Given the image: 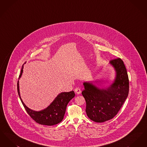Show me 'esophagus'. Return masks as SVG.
I'll list each match as a JSON object with an SVG mask.
<instances>
[{
  "mask_svg": "<svg viewBox=\"0 0 147 147\" xmlns=\"http://www.w3.org/2000/svg\"><path fill=\"white\" fill-rule=\"evenodd\" d=\"M75 92H76V93L77 94H80L81 93V90H80V89L79 87H77L75 89Z\"/></svg>",
  "mask_w": 147,
  "mask_h": 147,
  "instance_id": "obj_1",
  "label": "esophagus"
}]
</instances>
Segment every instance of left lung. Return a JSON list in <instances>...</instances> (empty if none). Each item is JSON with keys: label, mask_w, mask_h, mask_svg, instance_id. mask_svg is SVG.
<instances>
[{"label": "left lung", "mask_w": 147, "mask_h": 147, "mask_svg": "<svg viewBox=\"0 0 147 147\" xmlns=\"http://www.w3.org/2000/svg\"><path fill=\"white\" fill-rule=\"evenodd\" d=\"M110 63L116 71L115 82L106 89H99L89 83H84L82 94L86 101L88 117L95 122L113 119L124 104L129 92V79L123 61L117 58Z\"/></svg>", "instance_id": "1"}]
</instances>
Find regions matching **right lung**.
I'll list each match as a JSON object with an SVG mask.
<instances>
[{"mask_svg":"<svg viewBox=\"0 0 147 147\" xmlns=\"http://www.w3.org/2000/svg\"><path fill=\"white\" fill-rule=\"evenodd\" d=\"M24 64L21 68V73L19 77V79L21 77L22 73L23 71ZM18 92L21 102L24 106L28 115L35 121L36 122L47 126H53L60 123L63 120L66 107L68 102L71 98L74 97L75 93L74 91L69 92H64L59 94L55 100L47 108L40 111H35L30 110L24 104L21 100L20 92L19 81L17 83Z\"/></svg>","mask_w":147,"mask_h":147,"instance_id":"obj_1","label":"right lung"}]
</instances>
